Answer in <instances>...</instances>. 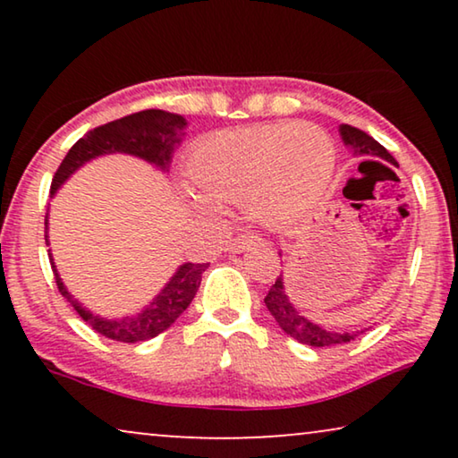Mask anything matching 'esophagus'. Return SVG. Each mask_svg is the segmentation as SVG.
<instances>
[{
  "label": "esophagus",
  "instance_id": "1",
  "mask_svg": "<svg viewBox=\"0 0 458 458\" xmlns=\"http://www.w3.org/2000/svg\"><path fill=\"white\" fill-rule=\"evenodd\" d=\"M262 243H265V240H262L260 235H256V233H242V235H237V237H233V240H231V250H233V252H243V250H250L252 246H262Z\"/></svg>",
  "mask_w": 458,
  "mask_h": 458
}]
</instances>
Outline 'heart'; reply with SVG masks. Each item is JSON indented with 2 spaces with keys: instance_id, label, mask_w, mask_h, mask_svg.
Masks as SVG:
<instances>
[{
  "instance_id": "obj_1",
  "label": "heart",
  "mask_w": 458,
  "mask_h": 458,
  "mask_svg": "<svg viewBox=\"0 0 458 458\" xmlns=\"http://www.w3.org/2000/svg\"><path fill=\"white\" fill-rule=\"evenodd\" d=\"M335 171V148L310 124L279 123L206 137L187 156V174L206 198L250 204L268 227H287L317 208Z\"/></svg>"
}]
</instances>
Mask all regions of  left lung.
I'll return each mask as SVG.
<instances>
[{
    "instance_id": "1",
    "label": "left lung",
    "mask_w": 458,
    "mask_h": 458,
    "mask_svg": "<svg viewBox=\"0 0 458 458\" xmlns=\"http://www.w3.org/2000/svg\"><path fill=\"white\" fill-rule=\"evenodd\" d=\"M340 135L344 143H346L356 156L381 158L390 162V165L398 166V162L394 160V156L387 152L379 141H375L371 135H367L365 131L350 127V124H342ZM369 162H373V165H381L377 160H369ZM265 304L275 321H277L279 327L284 329L287 335L293 337V340H298L300 344H306V346H312V348L340 346V344H346L350 340H354L359 334H362V331H352V334H348V331H329L321 327V325L309 321V318H306L302 312L290 302V296L285 293L284 277H281V275L277 277V281H275V285H271V290H268Z\"/></svg>"
}]
</instances>
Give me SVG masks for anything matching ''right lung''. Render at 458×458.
Wrapping results in <instances>:
<instances>
[{"mask_svg":"<svg viewBox=\"0 0 458 458\" xmlns=\"http://www.w3.org/2000/svg\"><path fill=\"white\" fill-rule=\"evenodd\" d=\"M185 127L187 121L183 116L165 110H141L135 112V114L118 118V121L106 123L102 127H96L85 137H81V140L68 149L66 158L62 160V165L54 174L52 191L49 193L54 196V193L60 190V185L64 183L74 171H79L85 162L104 154H131L137 156V158H143L149 162V165L158 166L160 171H168V165H171L173 160V149L177 143H181V137L185 135ZM49 262H52V271L55 275V285H58L62 296L71 302L72 309L79 312V317L83 318L85 323H89L99 335L124 344L146 342L149 337H156L165 329L171 327V325L183 315L187 306L191 304V300L196 296L199 287V281H202V273L206 271V267H208V262H206V265L185 262V265H181L177 268V273H174L171 281L165 285V290H162L141 312H137L133 317L104 318L99 315H93L89 309H85V306L66 290L58 271H55L52 256H49Z\"/></svg>","mask_w":458,"mask_h":458,"instance_id":"obj_1","label":"right lung"}]
</instances>
